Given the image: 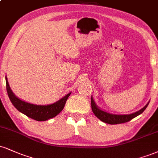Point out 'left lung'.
<instances>
[{"label":"left lung","instance_id":"obj_1","mask_svg":"<svg viewBox=\"0 0 158 158\" xmlns=\"http://www.w3.org/2000/svg\"><path fill=\"white\" fill-rule=\"evenodd\" d=\"M148 104H149V102L146 104L145 107H143L142 109L134 113L129 114V115H116V114L109 113L107 112L101 110L95 103L93 97H91V108H92V110L95 115L102 121H103L104 123H110V124H118V123L128 122V121H131L132 118H135L143 113L144 110H146V108L147 107Z\"/></svg>","mask_w":158,"mask_h":158}]
</instances>
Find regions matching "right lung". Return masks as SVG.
<instances>
[{
    "mask_svg": "<svg viewBox=\"0 0 158 158\" xmlns=\"http://www.w3.org/2000/svg\"><path fill=\"white\" fill-rule=\"evenodd\" d=\"M6 87L9 99L15 107L20 113L38 121H47L57 115L63 110L66 101L71 95V93H69L54 104H48V105H37V104L28 103L17 97L13 94L9 87L6 77Z\"/></svg>",
    "mask_w": 158,
    "mask_h": 158,
    "instance_id": "obj_1",
    "label": "right lung"
}]
</instances>
